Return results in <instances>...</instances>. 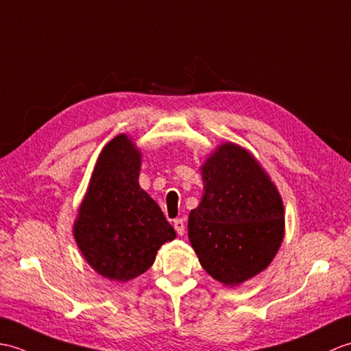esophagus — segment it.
<instances>
[{"label":"esophagus","mask_w":351,"mask_h":351,"mask_svg":"<svg viewBox=\"0 0 351 351\" xmlns=\"http://www.w3.org/2000/svg\"><path fill=\"white\" fill-rule=\"evenodd\" d=\"M174 228H176L178 236H183L184 234V221L183 219H176L174 221Z\"/></svg>","instance_id":"obj_1"}]
</instances>
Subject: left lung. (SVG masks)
Segmentation results:
<instances>
[{
  "instance_id": "left-lung-1",
  "label": "left lung",
  "mask_w": 351,
  "mask_h": 351,
  "mask_svg": "<svg viewBox=\"0 0 351 351\" xmlns=\"http://www.w3.org/2000/svg\"><path fill=\"white\" fill-rule=\"evenodd\" d=\"M199 169L204 195L189 213V241L210 276L237 287L267 269L281 247L284 202L266 169L239 144H219Z\"/></svg>"
}]
</instances>
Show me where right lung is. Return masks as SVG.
I'll return each mask as SVG.
<instances>
[{"label": "right lung", "mask_w": 351, "mask_h": 351, "mask_svg": "<svg viewBox=\"0 0 351 351\" xmlns=\"http://www.w3.org/2000/svg\"><path fill=\"white\" fill-rule=\"evenodd\" d=\"M143 153L126 134L100 152L77 208L73 237L88 266L110 281L128 282L149 270L176 231L139 186Z\"/></svg>", "instance_id": "obj_1"}]
</instances>
